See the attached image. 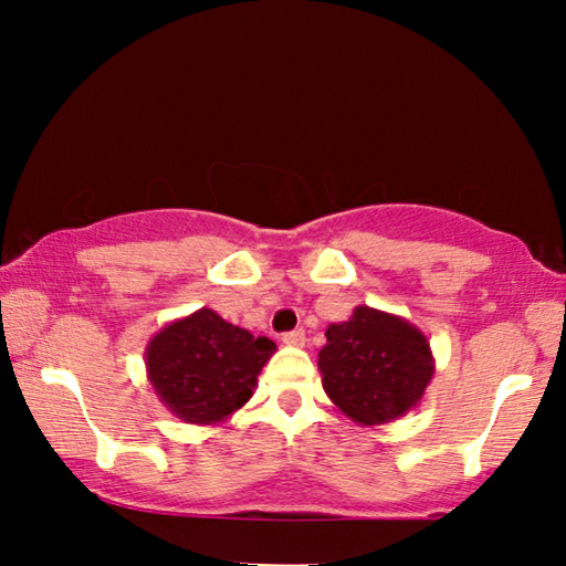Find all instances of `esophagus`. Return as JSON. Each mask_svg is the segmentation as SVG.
<instances>
[{
	"mask_svg": "<svg viewBox=\"0 0 566 566\" xmlns=\"http://www.w3.org/2000/svg\"><path fill=\"white\" fill-rule=\"evenodd\" d=\"M282 342L286 347H304V329H292L282 334Z\"/></svg>",
	"mask_w": 566,
	"mask_h": 566,
	"instance_id": "1",
	"label": "esophagus"
}]
</instances>
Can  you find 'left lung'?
<instances>
[{
	"mask_svg": "<svg viewBox=\"0 0 566 566\" xmlns=\"http://www.w3.org/2000/svg\"><path fill=\"white\" fill-rule=\"evenodd\" d=\"M319 375L327 397L359 427H377L415 409L434 377L427 334L399 314L354 306L324 332Z\"/></svg>",
	"mask_w": 566,
	"mask_h": 566,
	"instance_id": "obj_1",
	"label": "left lung"
}]
</instances>
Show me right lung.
Instances as JSON below:
<instances>
[{
    "label": "right lung",
    "instance_id": "1",
    "mask_svg": "<svg viewBox=\"0 0 566 566\" xmlns=\"http://www.w3.org/2000/svg\"><path fill=\"white\" fill-rule=\"evenodd\" d=\"M276 344L229 324L214 310L187 314L147 342V379L171 415L187 424H222L252 399Z\"/></svg>",
    "mask_w": 566,
    "mask_h": 566
}]
</instances>
